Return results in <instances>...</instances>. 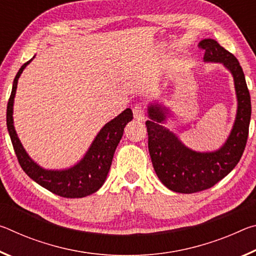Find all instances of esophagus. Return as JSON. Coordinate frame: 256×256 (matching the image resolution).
Here are the masks:
<instances>
[{"mask_svg":"<svg viewBox=\"0 0 256 256\" xmlns=\"http://www.w3.org/2000/svg\"><path fill=\"white\" fill-rule=\"evenodd\" d=\"M133 115H134V118L138 120H146V110H144V107L140 105V104H138L133 107Z\"/></svg>","mask_w":256,"mask_h":256,"instance_id":"obj_1","label":"esophagus"}]
</instances>
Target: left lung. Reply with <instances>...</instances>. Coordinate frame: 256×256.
Listing matches in <instances>:
<instances>
[{
	"instance_id": "left-lung-1",
	"label": "left lung",
	"mask_w": 256,
	"mask_h": 256,
	"mask_svg": "<svg viewBox=\"0 0 256 256\" xmlns=\"http://www.w3.org/2000/svg\"><path fill=\"white\" fill-rule=\"evenodd\" d=\"M198 46L206 50L203 56L206 63H222L234 78L237 112L226 142L214 151L201 152L190 149L164 126L172 110L157 102L149 104V120L146 122L156 174L167 188L185 194L212 188L235 168L244 152L252 112L244 72L235 56L210 38L201 40Z\"/></svg>"
}]
</instances>
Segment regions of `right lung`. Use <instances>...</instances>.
<instances>
[{
    "label": "right lung",
    "instance_id": "add662e5",
    "mask_svg": "<svg viewBox=\"0 0 256 256\" xmlns=\"http://www.w3.org/2000/svg\"><path fill=\"white\" fill-rule=\"evenodd\" d=\"M34 58L24 63L14 78L10 99L6 107V126L14 152L21 168L30 178L56 196L78 198L90 196L102 188L107 178L116 146L123 136L124 128L133 120V112L126 108L118 116L110 120L98 132L88 151L79 162L66 170H45L29 157L21 144L14 125V102L16 86L24 68Z\"/></svg>",
    "mask_w": 256,
    "mask_h": 256
}]
</instances>
